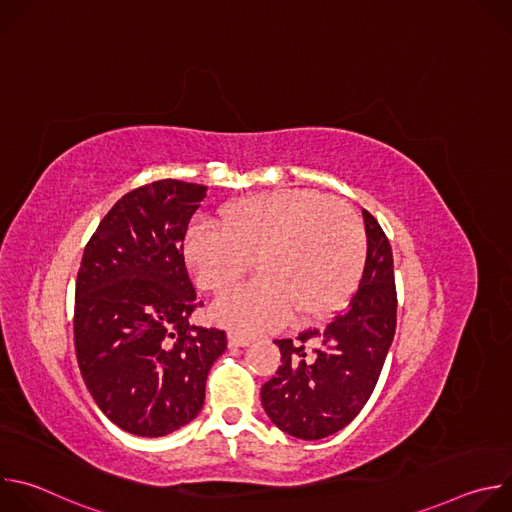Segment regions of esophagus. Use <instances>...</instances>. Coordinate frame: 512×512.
<instances>
[{"mask_svg": "<svg viewBox=\"0 0 512 512\" xmlns=\"http://www.w3.org/2000/svg\"><path fill=\"white\" fill-rule=\"evenodd\" d=\"M227 344H229L231 348H241V346H249V344H251V338H249V336H243V334H237V332H229Z\"/></svg>", "mask_w": 512, "mask_h": 512, "instance_id": "esophagus-1", "label": "esophagus"}]
</instances>
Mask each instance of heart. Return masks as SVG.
<instances>
[{"mask_svg": "<svg viewBox=\"0 0 512 512\" xmlns=\"http://www.w3.org/2000/svg\"><path fill=\"white\" fill-rule=\"evenodd\" d=\"M367 255L358 214L310 188L245 196L221 210V225L200 221L184 241L186 265L208 291H225L255 265L261 277L218 300L214 320L243 332L283 326L294 312L316 320L354 289Z\"/></svg>", "mask_w": 512, "mask_h": 512, "instance_id": "heart-1", "label": "heart"}]
</instances>
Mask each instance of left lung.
Here are the masks:
<instances>
[{
    "label": "left lung",
    "mask_w": 512,
    "mask_h": 512,
    "mask_svg": "<svg viewBox=\"0 0 512 512\" xmlns=\"http://www.w3.org/2000/svg\"><path fill=\"white\" fill-rule=\"evenodd\" d=\"M367 261L346 310L324 328L275 340L277 375L261 387L269 419L300 440L346 427L373 395L397 326L393 253L377 218L362 210Z\"/></svg>",
    "instance_id": "1"
}]
</instances>
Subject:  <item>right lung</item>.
<instances>
[{"instance_id": "add662e5", "label": "right lung", "mask_w": 512, "mask_h": 512, "mask_svg": "<svg viewBox=\"0 0 512 512\" xmlns=\"http://www.w3.org/2000/svg\"><path fill=\"white\" fill-rule=\"evenodd\" d=\"M206 186L158 180L121 196L85 247L75 291L79 369L121 429L162 437L204 405L223 330L190 324L198 300L184 237Z\"/></svg>"}]
</instances>
